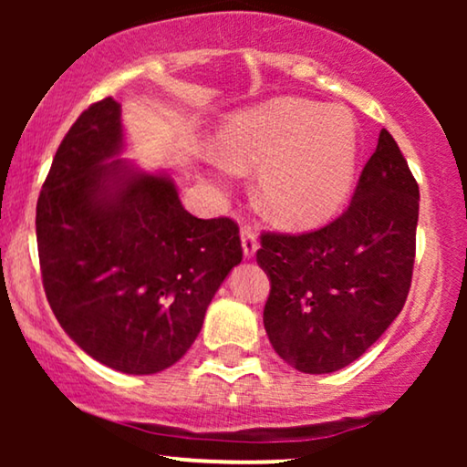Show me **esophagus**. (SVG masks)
Returning <instances> with one entry per match:
<instances>
[{"label":"esophagus","instance_id":"obj_1","mask_svg":"<svg viewBox=\"0 0 467 467\" xmlns=\"http://www.w3.org/2000/svg\"><path fill=\"white\" fill-rule=\"evenodd\" d=\"M240 238H242V251H244V257H254V253H257V232L251 225H242L240 229Z\"/></svg>","mask_w":467,"mask_h":467}]
</instances>
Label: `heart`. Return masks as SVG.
I'll list each match as a JSON object with an SVG mask.
<instances>
[{"instance_id":"obj_1","label":"heart","mask_w":467,"mask_h":467,"mask_svg":"<svg viewBox=\"0 0 467 467\" xmlns=\"http://www.w3.org/2000/svg\"><path fill=\"white\" fill-rule=\"evenodd\" d=\"M359 133L347 108L276 99L223 125L219 157L229 168H261L265 214L286 227L331 219L353 189Z\"/></svg>"}]
</instances>
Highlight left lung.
<instances>
[{
	"label": "left lung",
	"mask_w": 467,
	"mask_h": 467,
	"mask_svg": "<svg viewBox=\"0 0 467 467\" xmlns=\"http://www.w3.org/2000/svg\"><path fill=\"white\" fill-rule=\"evenodd\" d=\"M419 184L387 130L348 208L306 234H261L270 278L264 325L304 374H329L366 353L404 308L417 251Z\"/></svg>",
	"instance_id": "left-lung-1"
}]
</instances>
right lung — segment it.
I'll return each mask as SVG.
<instances>
[{
	"label": "right lung",
	"mask_w": 467,
	"mask_h": 467,
	"mask_svg": "<svg viewBox=\"0 0 467 467\" xmlns=\"http://www.w3.org/2000/svg\"><path fill=\"white\" fill-rule=\"evenodd\" d=\"M120 104L95 101L55 152L36 208L42 285L57 321L95 361L125 374L174 366L242 261L227 216L197 219L170 176L114 159Z\"/></svg>",
	"instance_id": "right-lung-1"
}]
</instances>
